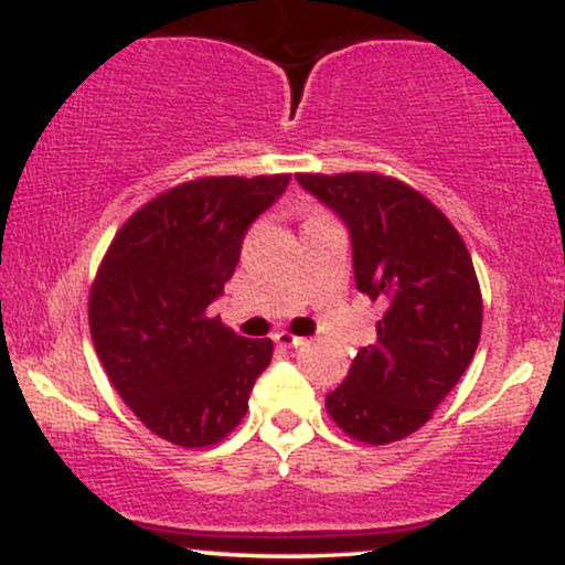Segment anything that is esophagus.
<instances>
[{
    "mask_svg": "<svg viewBox=\"0 0 565 565\" xmlns=\"http://www.w3.org/2000/svg\"><path fill=\"white\" fill-rule=\"evenodd\" d=\"M274 340H276V345H281V348H302V345H308V340H305V337H297V334H291V332H276Z\"/></svg>",
    "mask_w": 565,
    "mask_h": 565,
    "instance_id": "34e87169",
    "label": "esophagus"
}]
</instances>
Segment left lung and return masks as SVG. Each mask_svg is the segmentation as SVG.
<instances>
[{"label": "left lung", "instance_id": "obj_1", "mask_svg": "<svg viewBox=\"0 0 565 565\" xmlns=\"http://www.w3.org/2000/svg\"><path fill=\"white\" fill-rule=\"evenodd\" d=\"M350 231L355 287L385 305L377 342L327 395L361 444H393L433 417L476 355L483 300L462 236L433 201L377 172L295 174Z\"/></svg>", "mask_w": 565, "mask_h": 565}]
</instances>
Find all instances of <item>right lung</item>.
I'll list each match as a JSON object with an SVG mask.
<instances>
[{
  "instance_id": "obj_1",
  "label": "right lung",
  "mask_w": 565,
  "mask_h": 565,
  "mask_svg": "<svg viewBox=\"0 0 565 565\" xmlns=\"http://www.w3.org/2000/svg\"><path fill=\"white\" fill-rule=\"evenodd\" d=\"M291 174L199 178L121 225L89 291V334L116 393L183 449L223 440L249 408L274 342L246 340L210 305L236 270L244 233Z\"/></svg>"
}]
</instances>
